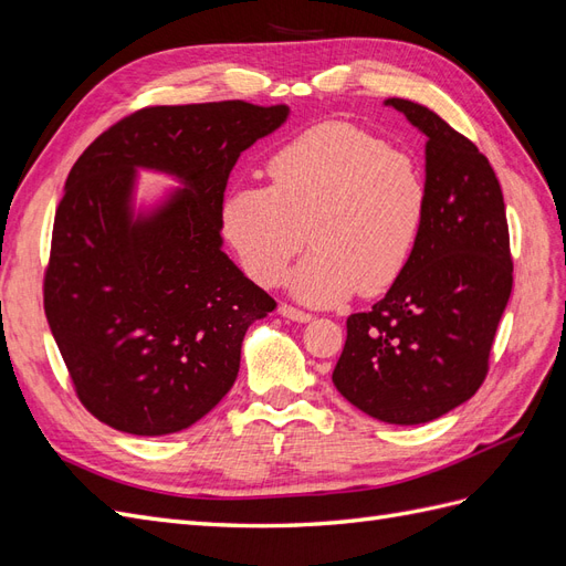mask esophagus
I'll return each mask as SVG.
<instances>
[{"label": "esophagus", "instance_id": "34e87169", "mask_svg": "<svg viewBox=\"0 0 566 566\" xmlns=\"http://www.w3.org/2000/svg\"><path fill=\"white\" fill-rule=\"evenodd\" d=\"M279 312H281V316H285L290 321H297V323H306L314 318L310 312H304V310H300V306H293V304H281Z\"/></svg>", "mask_w": 566, "mask_h": 566}]
</instances>
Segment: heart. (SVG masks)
Masks as SVG:
<instances>
[{
    "instance_id": "1",
    "label": "heart",
    "mask_w": 566,
    "mask_h": 566,
    "mask_svg": "<svg viewBox=\"0 0 566 566\" xmlns=\"http://www.w3.org/2000/svg\"><path fill=\"white\" fill-rule=\"evenodd\" d=\"M269 188L233 186L221 198L219 224L243 269L276 285L302 250H314L290 285L312 304L389 290L413 256L427 181L410 153L349 123L297 134L266 163Z\"/></svg>"
}]
</instances>
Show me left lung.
Returning <instances> with one entry per match:
<instances>
[{"label":"left lung","instance_id":"obj_1","mask_svg":"<svg viewBox=\"0 0 566 566\" xmlns=\"http://www.w3.org/2000/svg\"><path fill=\"white\" fill-rule=\"evenodd\" d=\"M424 136L427 214L399 281L347 318L337 391L370 418L430 422L474 397L512 293L501 184L484 153L420 104L387 98Z\"/></svg>","mask_w":566,"mask_h":566}]
</instances>
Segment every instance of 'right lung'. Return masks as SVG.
Wrapping results in <instances>:
<instances>
[{"instance_id": "1", "label": "right lung", "mask_w": 566, "mask_h": 566, "mask_svg": "<svg viewBox=\"0 0 566 566\" xmlns=\"http://www.w3.org/2000/svg\"><path fill=\"white\" fill-rule=\"evenodd\" d=\"M287 106L214 101L148 106L82 153L56 208L44 314L80 403L119 432L172 434L221 401L250 323L276 300L221 252L219 208L235 160ZM136 166L184 192L130 219Z\"/></svg>"}]
</instances>
